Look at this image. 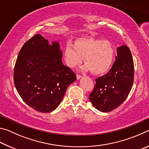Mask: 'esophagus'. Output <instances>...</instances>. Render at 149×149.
Returning a JSON list of instances; mask_svg holds the SVG:
<instances>
[{"instance_id": "1", "label": "esophagus", "mask_w": 149, "mask_h": 149, "mask_svg": "<svg viewBox=\"0 0 149 149\" xmlns=\"http://www.w3.org/2000/svg\"><path fill=\"white\" fill-rule=\"evenodd\" d=\"M76 77H77V79H79L82 76L81 75H78V74H77V75H76Z\"/></svg>"}]
</instances>
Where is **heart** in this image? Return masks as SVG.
<instances>
[{"label":"heart","mask_w":149,"mask_h":149,"mask_svg":"<svg viewBox=\"0 0 149 149\" xmlns=\"http://www.w3.org/2000/svg\"><path fill=\"white\" fill-rule=\"evenodd\" d=\"M114 50L112 44L107 40L80 38L74 45L68 42L64 50V60L70 68H75L83 61L86 63L81 69L91 70L93 74L99 75L107 72L112 64Z\"/></svg>","instance_id":"b5f03b06"}]
</instances>
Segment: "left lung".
I'll use <instances>...</instances> for the list:
<instances>
[{"label":"left lung","mask_w":149,"mask_h":149,"mask_svg":"<svg viewBox=\"0 0 149 149\" xmlns=\"http://www.w3.org/2000/svg\"><path fill=\"white\" fill-rule=\"evenodd\" d=\"M117 56L107 74L96 79L89 100L96 109L102 112L114 110L124 102L132 89L134 65L132 53L126 45L117 47Z\"/></svg>","instance_id":"1"}]
</instances>
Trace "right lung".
I'll list each match as a JSON object with an SVG mask.
<instances>
[{
  "mask_svg": "<svg viewBox=\"0 0 149 149\" xmlns=\"http://www.w3.org/2000/svg\"><path fill=\"white\" fill-rule=\"evenodd\" d=\"M59 42L49 43L37 34L20 50L14 71L17 93L26 104L39 112L54 110L76 75L63 65Z\"/></svg>",
  "mask_w": 149,
  "mask_h": 149,
  "instance_id": "1",
  "label": "right lung"
}]
</instances>
